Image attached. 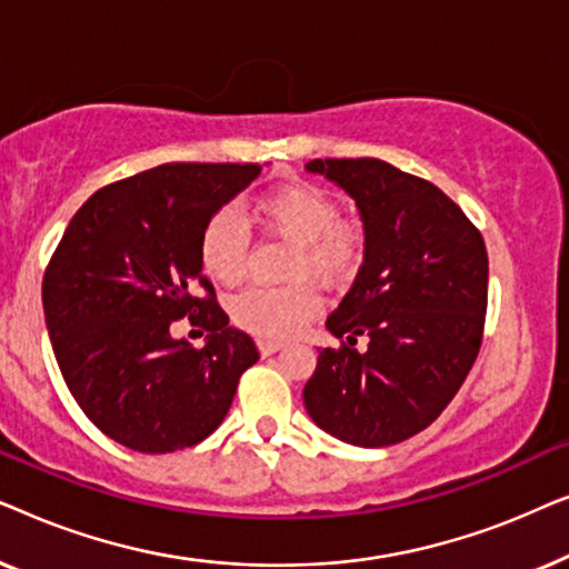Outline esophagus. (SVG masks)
<instances>
[{
    "mask_svg": "<svg viewBox=\"0 0 569 569\" xmlns=\"http://www.w3.org/2000/svg\"><path fill=\"white\" fill-rule=\"evenodd\" d=\"M256 347H259V352L263 357H269V355L279 352V349L284 347V341H279V339H256Z\"/></svg>",
    "mask_w": 569,
    "mask_h": 569,
    "instance_id": "34e87169",
    "label": "esophagus"
}]
</instances>
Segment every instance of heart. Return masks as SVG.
Instances as JSON below:
<instances>
[{
  "label": "heart",
  "instance_id": "b5f03b06",
  "mask_svg": "<svg viewBox=\"0 0 569 569\" xmlns=\"http://www.w3.org/2000/svg\"><path fill=\"white\" fill-rule=\"evenodd\" d=\"M256 217L263 228L295 243L292 277H316L326 284L345 282L362 261L360 224L341 220L339 204L329 191L313 183H287L256 201ZM248 236L228 209L212 214L199 238V261L209 279L236 284L243 277ZM321 308L313 287H248L230 306L240 329L267 339H284L300 331Z\"/></svg>",
  "mask_w": 569,
  "mask_h": 569
}]
</instances>
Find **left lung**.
Here are the masks:
<instances>
[{"label": "left lung", "instance_id": "1", "mask_svg": "<svg viewBox=\"0 0 569 569\" xmlns=\"http://www.w3.org/2000/svg\"><path fill=\"white\" fill-rule=\"evenodd\" d=\"M355 199L365 256L326 318L341 341L318 349L302 401L341 442L383 448L430 427L481 347L489 261L479 230L438 186L376 158L310 160ZM357 336L369 349L357 350Z\"/></svg>", "mask_w": 569, "mask_h": 569}]
</instances>
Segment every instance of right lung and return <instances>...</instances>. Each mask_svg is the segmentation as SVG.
<instances>
[{
	"mask_svg": "<svg viewBox=\"0 0 569 569\" xmlns=\"http://www.w3.org/2000/svg\"><path fill=\"white\" fill-rule=\"evenodd\" d=\"M259 173L256 162H168L96 191L67 224L43 277L46 329L74 401L121 446H197L259 360L199 261L204 224ZM183 315L208 331L201 350L169 333Z\"/></svg>",
	"mask_w": 569,
	"mask_h": 569,
	"instance_id": "1",
	"label": "right lung"
}]
</instances>
